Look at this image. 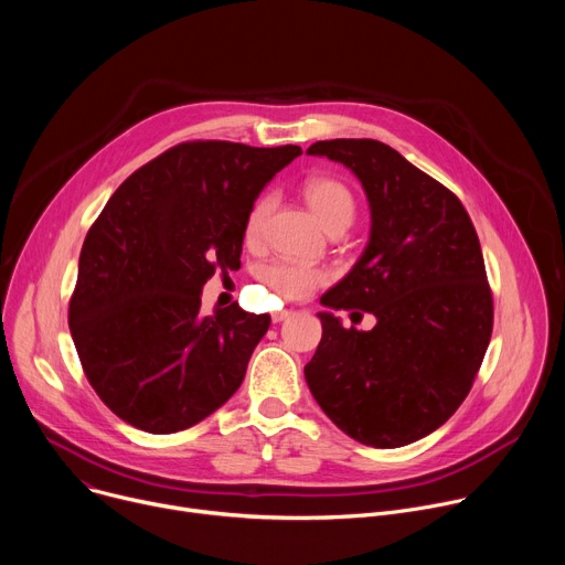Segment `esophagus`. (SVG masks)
Segmentation results:
<instances>
[{
	"label": "esophagus",
	"mask_w": 565,
	"mask_h": 565,
	"mask_svg": "<svg viewBox=\"0 0 565 565\" xmlns=\"http://www.w3.org/2000/svg\"><path fill=\"white\" fill-rule=\"evenodd\" d=\"M288 317H292V310H277V312H273V321H275V324H279V321H284V319H288Z\"/></svg>",
	"instance_id": "34e87169"
}]
</instances>
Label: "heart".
Here are the masks:
<instances>
[{
	"instance_id": "b5f03b06",
	"label": "heart",
	"mask_w": 565,
	"mask_h": 565,
	"mask_svg": "<svg viewBox=\"0 0 565 565\" xmlns=\"http://www.w3.org/2000/svg\"><path fill=\"white\" fill-rule=\"evenodd\" d=\"M303 196L310 205V210L315 212L317 221L324 225V230H347L353 223L355 216V199L351 194V190L335 181V179H327V177H317V179H308L303 185ZM275 205V196L273 194H264L255 201V205L248 212L246 218V238H257L266 216L270 214ZM262 279L266 281V286L275 292V297L279 301H295V299H303L308 297L319 284L327 281V275L315 268H306V266H297V264H288V262H275L270 266L264 268Z\"/></svg>"
}]
</instances>
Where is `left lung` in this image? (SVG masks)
I'll return each instance as SVG.
<instances>
[{
	"instance_id": "8db88e82",
	"label": "left lung",
	"mask_w": 565,
	"mask_h": 565,
	"mask_svg": "<svg viewBox=\"0 0 565 565\" xmlns=\"http://www.w3.org/2000/svg\"><path fill=\"white\" fill-rule=\"evenodd\" d=\"M349 168L369 201V244L321 295V342L303 366L317 405L347 436L393 449L416 443L467 397L492 338V292L469 214L438 181L371 138L306 149ZM333 309L376 315L344 330ZM361 315V313H360Z\"/></svg>"
}]
</instances>
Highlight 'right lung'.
<instances>
[{
    "label": "right lung",
    "mask_w": 565,
    "mask_h": 565,
    "mask_svg": "<svg viewBox=\"0 0 565 565\" xmlns=\"http://www.w3.org/2000/svg\"><path fill=\"white\" fill-rule=\"evenodd\" d=\"M297 145L183 142L136 170L92 225L68 329L87 380L125 423L183 431L234 395L268 315H201L214 270L241 266L246 218Z\"/></svg>",
    "instance_id": "obj_1"
}]
</instances>
